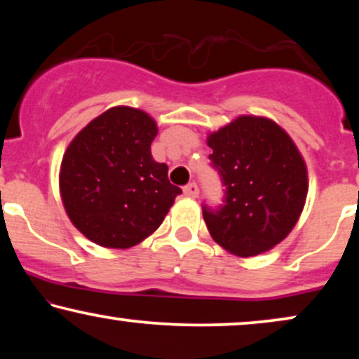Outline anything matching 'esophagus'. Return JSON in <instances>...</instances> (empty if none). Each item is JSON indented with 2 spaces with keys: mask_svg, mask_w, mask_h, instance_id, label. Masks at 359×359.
<instances>
[{
  "mask_svg": "<svg viewBox=\"0 0 359 359\" xmlns=\"http://www.w3.org/2000/svg\"><path fill=\"white\" fill-rule=\"evenodd\" d=\"M184 196H188V198H198V194H199V188H198V184L196 183H189V184H186L184 186Z\"/></svg>",
  "mask_w": 359,
  "mask_h": 359,
  "instance_id": "34e87169",
  "label": "esophagus"
}]
</instances>
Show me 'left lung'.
Segmentation results:
<instances>
[{"instance_id": "left-lung-1", "label": "left lung", "mask_w": 359, "mask_h": 359, "mask_svg": "<svg viewBox=\"0 0 359 359\" xmlns=\"http://www.w3.org/2000/svg\"><path fill=\"white\" fill-rule=\"evenodd\" d=\"M210 166L224 186L219 208L203 204L210 237L237 257L268 252L287 237L304 209L307 168L276 122L240 116L208 137Z\"/></svg>"}]
</instances>
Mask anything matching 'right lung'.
<instances>
[{
  "label": "right lung",
  "mask_w": 359,
  "mask_h": 359,
  "mask_svg": "<svg viewBox=\"0 0 359 359\" xmlns=\"http://www.w3.org/2000/svg\"><path fill=\"white\" fill-rule=\"evenodd\" d=\"M156 124L134 107H111L68 145L60 193L73 225L101 247L129 248L154 233L181 194L151 158Z\"/></svg>",
  "instance_id": "right-lung-1"
}]
</instances>
